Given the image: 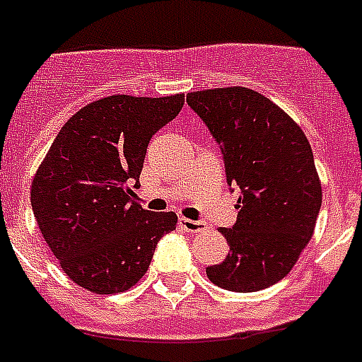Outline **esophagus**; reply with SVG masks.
Masks as SVG:
<instances>
[{
    "mask_svg": "<svg viewBox=\"0 0 362 362\" xmlns=\"http://www.w3.org/2000/svg\"><path fill=\"white\" fill-rule=\"evenodd\" d=\"M179 227L187 233H198V230L204 229L202 221H192V219H187V217H181L179 219Z\"/></svg>",
    "mask_w": 362,
    "mask_h": 362,
    "instance_id": "obj_1",
    "label": "esophagus"
}]
</instances>
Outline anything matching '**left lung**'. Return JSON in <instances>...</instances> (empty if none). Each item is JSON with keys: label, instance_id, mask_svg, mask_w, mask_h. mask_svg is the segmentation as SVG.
Here are the masks:
<instances>
[{"label": "left lung", "instance_id": "1", "mask_svg": "<svg viewBox=\"0 0 362 362\" xmlns=\"http://www.w3.org/2000/svg\"><path fill=\"white\" fill-rule=\"evenodd\" d=\"M187 103L221 146L227 183L240 187L230 250L206 267L214 284L257 292L282 281L311 240L322 189L301 127L279 105L248 88L191 91Z\"/></svg>", "mask_w": 362, "mask_h": 362}]
</instances>
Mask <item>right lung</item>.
Masks as SVG:
<instances>
[{
  "label": "right lung",
  "mask_w": 362,
  "mask_h": 362,
  "mask_svg": "<svg viewBox=\"0 0 362 362\" xmlns=\"http://www.w3.org/2000/svg\"><path fill=\"white\" fill-rule=\"evenodd\" d=\"M185 95H110L68 119L32 181V210L62 271L93 294L126 292L145 276L173 211L132 200L152 135L175 118Z\"/></svg>",
  "instance_id": "add662e5"
}]
</instances>
